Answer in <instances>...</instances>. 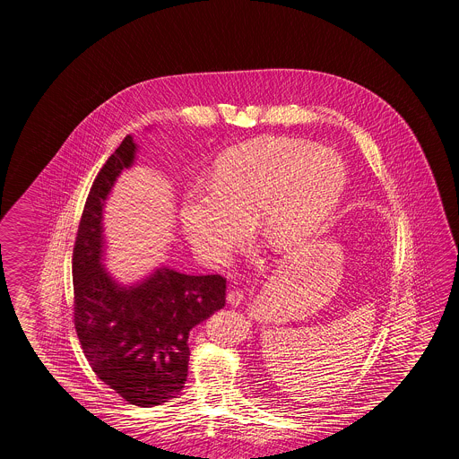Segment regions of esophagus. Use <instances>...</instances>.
I'll return each instance as SVG.
<instances>
[{"instance_id":"esophagus-1","label":"esophagus","mask_w":459,"mask_h":459,"mask_svg":"<svg viewBox=\"0 0 459 459\" xmlns=\"http://www.w3.org/2000/svg\"><path fill=\"white\" fill-rule=\"evenodd\" d=\"M227 301L232 306L240 305L244 301V291L242 290H230L227 292Z\"/></svg>"}]
</instances>
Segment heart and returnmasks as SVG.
Returning <instances> with one entry per match:
<instances>
[{"label": "heart", "instance_id": "b5f03b06", "mask_svg": "<svg viewBox=\"0 0 459 459\" xmlns=\"http://www.w3.org/2000/svg\"><path fill=\"white\" fill-rule=\"evenodd\" d=\"M342 156L296 139H265L225 154L210 186L194 185L181 204V227L190 244L225 261L259 213V232L288 247L323 222L345 186Z\"/></svg>", "mask_w": 459, "mask_h": 459}]
</instances>
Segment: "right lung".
<instances>
[{"label": "right lung", "mask_w": 459, "mask_h": 459, "mask_svg": "<svg viewBox=\"0 0 459 459\" xmlns=\"http://www.w3.org/2000/svg\"><path fill=\"white\" fill-rule=\"evenodd\" d=\"M136 146L126 136L96 177L74 244V325L96 376L126 403L153 407L180 394L188 376V333L225 305V278L158 269L119 288L100 264L102 204Z\"/></svg>", "instance_id": "1"}]
</instances>
